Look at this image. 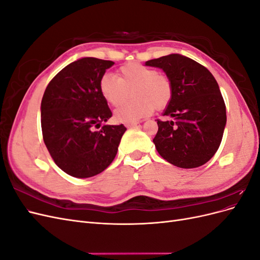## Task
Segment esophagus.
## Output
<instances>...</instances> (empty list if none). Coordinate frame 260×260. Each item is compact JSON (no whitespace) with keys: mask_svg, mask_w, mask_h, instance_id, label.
Here are the masks:
<instances>
[{"mask_svg":"<svg viewBox=\"0 0 260 260\" xmlns=\"http://www.w3.org/2000/svg\"><path fill=\"white\" fill-rule=\"evenodd\" d=\"M138 124V122H132V123H125V127L128 128H132V127H136V125Z\"/></svg>","mask_w":260,"mask_h":260,"instance_id":"1","label":"esophagus"}]
</instances>
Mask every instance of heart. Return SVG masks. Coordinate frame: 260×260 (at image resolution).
Wrapping results in <instances>:
<instances>
[{
    "instance_id": "obj_1",
    "label": "heart",
    "mask_w": 260,
    "mask_h": 260,
    "mask_svg": "<svg viewBox=\"0 0 260 260\" xmlns=\"http://www.w3.org/2000/svg\"><path fill=\"white\" fill-rule=\"evenodd\" d=\"M100 92L109 104L117 106L132 90L135 100L125 102L115 111L118 122L132 123L148 117L154 108H164L172 98V82L166 75L140 62H128L119 68V78L105 73L100 79Z\"/></svg>"
}]
</instances>
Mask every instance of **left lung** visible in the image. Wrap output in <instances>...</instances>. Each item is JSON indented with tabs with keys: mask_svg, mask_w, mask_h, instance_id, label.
<instances>
[{
	"mask_svg": "<svg viewBox=\"0 0 260 260\" xmlns=\"http://www.w3.org/2000/svg\"><path fill=\"white\" fill-rule=\"evenodd\" d=\"M146 66L161 68L172 82V98L164 116L157 119L153 142L157 152L179 168L206 164L221 143L226 122L225 104L209 70L180 54L147 60Z\"/></svg>",
	"mask_w": 260,
	"mask_h": 260,
	"instance_id": "left-lung-1",
	"label": "left lung"
}]
</instances>
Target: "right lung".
Masks as SVG:
<instances>
[{
	"mask_svg": "<svg viewBox=\"0 0 260 260\" xmlns=\"http://www.w3.org/2000/svg\"><path fill=\"white\" fill-rule=\"evenodd\" d=\"M115 64L83 57L62 68L44 91L41 102L43 141L54 162L75 178H90L114 160L127 128L104 124L112 117L100 92V79Z\"/></svg>",
	"mask_w": 260,
	"mask_h": 260,
	"instance_id": "add662e5",
	"label": "right lung"
}]
</instances>
